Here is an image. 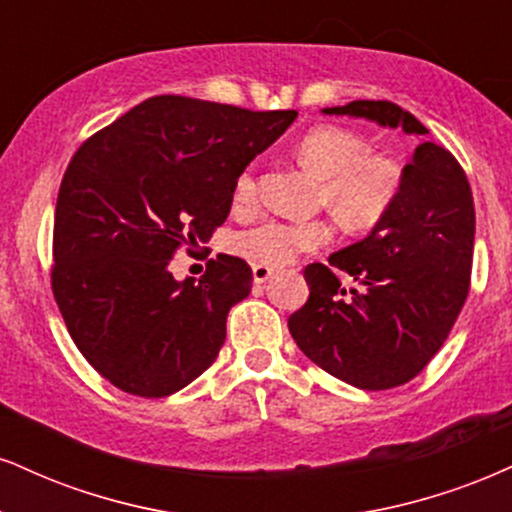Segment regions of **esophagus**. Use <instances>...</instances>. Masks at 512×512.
<instances>
[{
	"label": "esophagus",
	"mask_w": 512,
	"mask_h": 512,
	"mask_svg": "<svg viewBox=\"0 0 512 512\" xmlns=\"http://www.w3.org/2000/svg\"><path fill=\"white\" fill-rule=\"evenodd\" d=\"M272 274L274 269L267 267V264H255V267H252V279H255V283H264Z\"/></svg>",
	"instance_id": "esophagus-1"
}]
</instances>
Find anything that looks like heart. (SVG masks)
Here are the masks:
<instances>
[{
	"label": "heart",
	"instance_id": "b5f03b06",
	"mask_svg": "<svg viewBox=\"0 0 512 512\" xmlns=\"http://www.w3.org/2000/svg\"><path fill=\"white\" fill-rule=\"evenodd\" d=\"M298 157L307 169L324 178L319 200L350 229L379 224L396 205L403 188V169L396 159L372 147L360 133L343 126H315L298 143ZM257 195L255 169L248 166L236 178L233 205L250 207ZM334 236L329 221H262L255 229L238 233L233 245L243 257L267 267H283L300 252L319 248Z\"/></svg>",
	"mask_w": 512,
	"mask_h": 512
}]
</instances>
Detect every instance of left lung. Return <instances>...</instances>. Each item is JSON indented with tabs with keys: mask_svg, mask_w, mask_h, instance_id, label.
Returning a JSON list of instances; mask_svg holds the SVG:
<instances>
[{
	"mask_svg": "<svg viewBox=\"0 0 512 512\" xmlns=\"http://www.w3.org/2000/svg\"><path fill=\"white\" fill-rule=\"evenodd\" d=\"M324 114L365 116L405 133L429 131L389 100H355ZM474 200L463 166L446 147L417 145L396 205L372 233L305 267L310 298L288 317L298 348L365 391L408 384L439 353L470 293ZM336 271L354 276L348 294Z\"/></svg>",
	"mask_w": 512,
	"mask_h": 512,
	"instance_id": "8db88e82",
	"label": "left lung"
}]
</instances>
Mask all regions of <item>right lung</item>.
Masks as SVG:
<instances>
[{
    "mask_svg": "<svg viewBox=\"0 0 512 512\" xmlns=\"http://www.w3.org/2000/svg\"><path fill=\"white\" fill-rule=\"evenodd\" d=\"M295 116L157 95L71 157L54 212L52 293L73 343L116 389L171 396L217 360L252 269L217 255L200 281L178 283L169 260L224 224L236 178Z\"/></svg>",
    "mask_w": 512,
    "mask_h": 512,
    "instance_id": "1",
    "label": "right lung"
}]
</instances>
